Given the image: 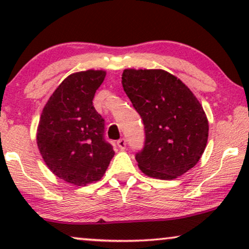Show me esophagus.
Segmentation results:
<instances>
[{
  "instance_id": "34e87169",
  "label": "esophagus",
  "mask_w": 249,
  "mask_h": 249,
  "mask_svg": "<svg viewBox=\"0 0 249 249\" xmlns=\"http://www.w3.org/2000/svg\"><path fill=\"white\" fill-rule=\"evenodd\" d=\"M117 145L119 146V148H120V149H124L125 145H127V142H125L124 138H121L117 142Z\"/></svg>"
}]
</instances>
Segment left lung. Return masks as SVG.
Masks as SVG:
<instances>
[{"label":"left lung","mask_w":249,"mask_h":249,"mask_svg":"<svg viewBox=\"0 0 249 249\" xmlns=\"http://www.w3.org/2000/svg\"><path fill=\"white\" fill-rule=\"evenodd\" d=\"M122 86L144 124V147L136 154L139 169L172 180L194 168L206 147L209 121L192 90L160 69H125Z\"/></svg>","instance_id":"8db88e82"}]
</instances>
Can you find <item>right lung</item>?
Returning <instances> with one entry per match:
<instances>
[{
	"mask_svg": "<svg viewBox=\"0 0 249 249\" xmlns=\"http://www.w3.org/2000/svg\"><path fill=\"white\" fill-rule=\"evenodd\" d=\"M105 74L87 70L68 76L40 115L37 145L44 161L54 175L76 186L100 180L114 156L104 138V119L93 105Z\"/></svg>",
	"mask_w": 249,
	"mask_h": 249,
	"instance_id": "obj_1",
	"label": "right lung"
}]
</instances>
